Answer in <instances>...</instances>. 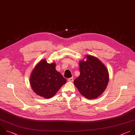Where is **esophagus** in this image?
Returning a JSON list of instances; mask_svg holds the SVG:
<instances>
[{"label":"esophagus","instance_id":"esophagus-1","mask_svg":"<svg viewBox=\"0 0 135 135\" xmlns=\"http://www.w3.org/2000/svg\"><path fill=\"white\" fill-rule=\"evenodd\" d=\"M68 81H70V82H73L74 81V78L73 77H71V78H69L68 79Z\"/></svg>","mask_w":135,"mask_h":135}]
</instances>
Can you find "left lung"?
I'll return each mask as SVG.
<instances>
[{"label": "left lung", "instance_id": "obj_1", "mask_svg": "<svg viewBox=\"0 0 135 135\" xmlns=\"http://www.w3.org/2000/svg\"><path fill=\"white\" fill-rule=\"evenodd\" d=\"M86 60L79 61L80 75L74 83L79 93L89 100L100 96L107 87L109 75L105 66L97 57L86 56Z\"/></svg>", "mask_w": 135, "mask_h": 135}]
</instances>
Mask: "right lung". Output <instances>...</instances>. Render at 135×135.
<instances>
[{"mask_svg": "<svg viewBox=\"0 0 135 135\" xmlns=\"http://www.w3.org/2000/svg\"><path fill=\"white\" fill-rule=\"evenodd\" d=\"M56 64H49L46 59L41 60L32 70L30 82L33 91L45 99L52 98L66 79L56 70Z\"/></svg>", "mask_w": 135, "mask_h": 135, "instance_id": "add662e5", "label": "right lung"}]
</instances>
